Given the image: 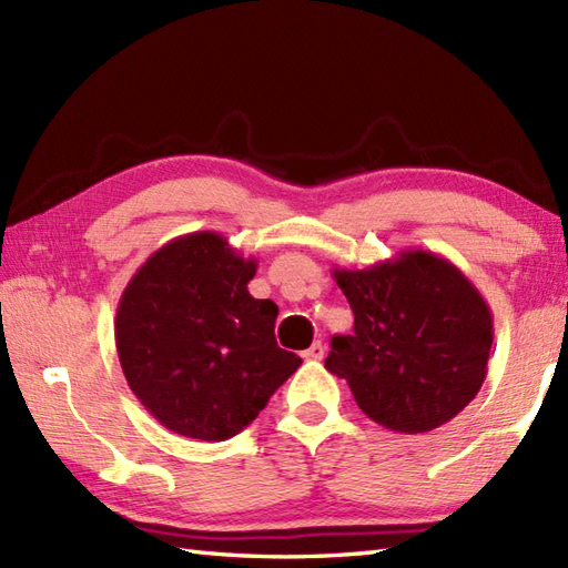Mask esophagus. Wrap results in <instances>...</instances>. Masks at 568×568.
<instances>
[{
  "label": "esophagus",
  "mask_w": 568,
  "mask_h": 568,
  "mask_svg": "<svg viewBox=\"0 0 568 568\" xmlns=\"http://www.w3.org/2000/svg\"><path fill=\"white\" fill-rule=\"evenodd\" d=\"M305 358L307 361H322L324 358V346H322V342H315L312 344L307 352H305Z\"/></svg>",
  "instance_id": "obj_1"
}]
</instances>
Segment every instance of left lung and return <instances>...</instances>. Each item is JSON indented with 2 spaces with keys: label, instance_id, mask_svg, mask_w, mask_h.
I'll use <instances>...</instances> for the list:
<instances>
[{
  "label": "left lung",
  "instance_id": "obj_1",
  "mask_svg": "<svg viewBox=\"0 0 568 568\" xmlns=\"http://www.w3.org/2000/svg\"><path fill=\"white\" fill-rule=\"evenodd\" d=\"M354 310V334L324 361L385 429L442 427L474 400L488 373L493 315L452 261L407 248L361 271L334 268Z\"/></svg>",
  "mask_w": 568,
  "mask_h": 568
}]
</instances>
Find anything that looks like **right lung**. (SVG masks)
<instances>
[{
	"mask_svg": "<svg viewBox=\"0 0 568 568\" xmlns=\"http://www.w3.org/2000/svg\"><path fill=\"white\" fill-rule=\"evenodd\" d=\"M216 232L168 241L119 297L114 339L129 388L165 429L224 442L248 427L303 358L275 344L277 307Z\"/></svg>",
	"mask_w": 568,
	"mask_h": 568,
	"instance_id": "right-lung-1",
	"label": "right lung"
}]
</instances>
